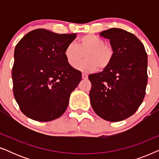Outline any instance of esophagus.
I'll use <instances>...</instances> for the list:
<instances>
[{
  "label": "esophagus",
  "mask_w": 159,
  "mask_h": 159,
  "mask_svg": "<svg viewBox=\"0 0 159 159\" xmlns=\"http://www.w3.org/2000/svg\"><path fill=\"white\" fill-rule=\"evenodd\" d=\"M82 79H84V80H87V79H88V76L87 75H85V74H82Z\"/></svg>",
  "instance_id": "34e87169"
}]
</instances>
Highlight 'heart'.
<instances>
[{
	"instance_id": "obj_1",
	"label": "heart",
	"mask_w": 159,
	"mask_h": 159,
	"mask_svg": "<svg viewBox=\"0 0 159 159\" xmlns=\"http://www.w3.org/2000/svg\"><path fill=\"white\" fill-rule=\"evenodd\" d=\"M83 55L86 60L79 64ZM114 56V51L111 45L92 34L82 37L77 45L73 42L69 43L64 50L65 58L69 66L73 68L77 66L78 70L84 73L94 72L98 67L101 70L107 69L111 64Z\"/></svg>"
}]
</instances>
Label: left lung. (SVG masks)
I'll return each instance as SVG.
<instances>
[{
	"label": "left lung",
	"instance_id": "left-lung-1",
	"mask_svg": "<svg viewBox=\"0 0 159 159\" xmlns=\"http://www.w3.org/2000/svg\"><path fill=\"white\" fill-rule=\"evenodd\" d=\"M114 48L111 64L100 73L89 75L93 109L106 121H122L133 115L144 99L148 82V56L132 33L111 28L100 33Z\"/></svg>",
	"mask_w": 159,
	"mask_h": 159
}]
</instances>
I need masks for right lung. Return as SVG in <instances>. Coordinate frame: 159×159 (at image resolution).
I'll list each match as a JSON object with an SVG mask.
<instances>
[{"mask_svg":"<svg viewBox=\"0 0 159 159\" xmlns=\"http://www.w3.org/2000/svg\"><path fill=\"white\" fill-rule=\"evenodd\" d=\"M77 34H57L45 29L28 32L17 43L12 67L13 92L21 111L38 121L64 114L82 73L68 64L66 45Z\"/></svg>","mask_w":159,"mask_h":159,"instance_id":"1","label":"right lung"}]
</instances>
